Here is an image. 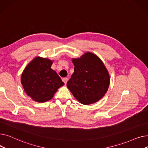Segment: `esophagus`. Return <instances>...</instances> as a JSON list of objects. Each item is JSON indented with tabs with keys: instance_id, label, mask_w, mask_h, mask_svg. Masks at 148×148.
<instances>
[{
	"instance_id": "34e87169",
	"label": "esophagus",
	"mask_w": 148,
	"mask_h": 148,
	"mask_svg": "<svg viewBox=\"0 0 148 148\" xmlns=\"http://www.w3.org/2000/svg\"><path fill=\"white\" fill-rule=\"evenodd\" d=\"M68 80V78H66V77H65V78H64L63 79H62V81H63V82H64V83H65V84H66V83H67Z\"/></svg>"
}]
</instances>
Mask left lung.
<instances>
[{
  "mask_svg": "<svg viewBox=\"0 0 148 148\" xmlns=\"http://www.w3.org/2000/svg\"><path fill=\"white\" fill-rule=\"evenodd\" d=\"M74 71L66 86L74 97L85 105L101 99L110 84V75L104 64L97 55L85 53L80 58L73 59Z\"/></svg>",
  "mask_w": 148,
  "mask_h": 148,
  "instance_id": "obj_1",
  "label": "left lung"
}]
</instances>
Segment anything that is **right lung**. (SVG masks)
Returning <instances> with one entry per match:
<instances>
[{
    "label": "right lung",
    "instance_id": "obj_1",
    "mask_svg": "<svg viewBox=\"0 0 148 148\" xmlns=\"http://www.w3.org/2000/svg\"><path fill=\"white\" fill-rule=\"evenodd\" d=\"M52 64L51 60L38 56L30 62L22 73L21 83L23 89L35 101H47L64 85L56 72L51 68Z\"/></svg>",
    "mask_w": 148,
    "mask_h": 148
}]
</instances>
